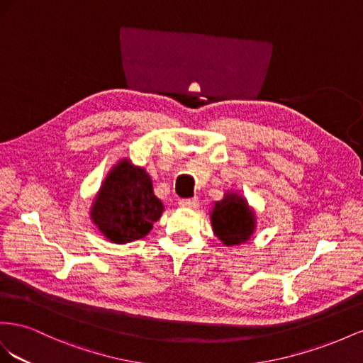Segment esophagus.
<instances>
[{"instance_id":"1","label":"esophagus","mask_w":363,"mask_h":363,"mask_svg":"<svg viewBox=\"0 0 363 363\" xmlns=\"http://www.w3.org/2000/svg\"><path fill=\"white\" fill-rule=\"evenodd\" d=\"M179 206H182V208H196V206L199 205V199L196 198H189V199H179Z\"/></svg>"}]
</instances>
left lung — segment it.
Wrapping results in <instances>:
<instances>
[{
    "instance_id": "8db88e82",
    "label": "left lung",
    "mask_w": 363,
    "mask_h": 363,
    "mask_svg": "<svg viewBox=\"0 0 363 363\" xmlns=\"http://www.w3.org/2000/svg\"><path fill=\"white\" fill-rule=\"evenodd\" d=\"M211 226L225 246H239L251 239L257 220L246 199L234 191H226L222 201L214 203Z\"/></svg>"
}]
</instances>
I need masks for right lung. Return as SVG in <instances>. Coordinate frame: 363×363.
<instances>
[{
    "mask_svg": "<svg viewBox=\"0 0 363 363\" xmlns=\"http://www.w3.org/2000/svg\"><path fill=\"white\" fill-rule=\"evenodd\" d=\"M162 211L149 173L126 158L108 173L89 216L109 242L124 245L146 237Z\"/></svg>",
    "mask_w": 363,
    "mask_h": 363,
    "instance_id": "add662e5",
    "label": "right lung"
}]
</instances>
